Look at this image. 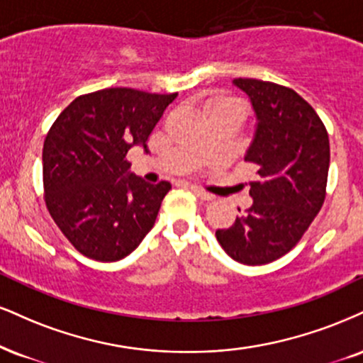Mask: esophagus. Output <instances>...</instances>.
I'll use <instances>...</instances> for the list:
<instances>
[{"mask_svg": "<svg viewBox=\"0 0 363 363\" xmlns=\"http://www.w3.org/2000/svg\"><path fill=\"white\" fill-rule=\"evenodd\" d=\"M191 191H193V193L198 196L201 201H213V199H215V196L206 193V191L201 189V187H198V186H191Z\"/></svg>", "mask_w": 363, "mask_h": 363, "instance_id": "1", "label": "esophagus"}]
</instances>
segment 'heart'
Segmentation results:
<instances>
[{
	"label": "heart",
	"instance_id": "1",
	"mask_svg": "<svg viewBox=\"0 0 363 363\" xmlns=\"http://www.w3.org/2000/svg\"><path fill=\"white\" fill-rule=\"evenodd\" d=\"M225 103H235V101H231V99H221V101H218V104H225Z\"/></svg>",
	"mask_w": 363,
	"mask_h": 363
}]
</instances>
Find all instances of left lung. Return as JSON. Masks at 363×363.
<instances>
[{
    "label": "left lung",
    "instance_id": "left-lung-1",
    "mask_svg": "<svg viewBox=\"0 0 363 363\" xmlns=\"http://www.w3.org/2000/svg\"><path fill=\"white\" fill-rule=\"evenodd\" d=\"M233 84L250 98L255 135L245 160L257 165L253 204L216 240L233 260L264 265L286 255L303 238L325 203L330 140L308 101L291 87L259 79ZM240 211V208H238Z\"/></svg>",
    "mask_w": 363,
    "mask_h": 363
}]
</instances>
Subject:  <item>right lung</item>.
I'll return each instance as SVG.
<instances>
[{
    "label": "right lung",
    "instance_id": "1",
    "mask_svg": "<svg viewBox=\"0 0 363 363\" xmlns=\"http://www.w3.org/2000/svg\"><path fill=\"white\" fill-rule=\"evenodd\" d=\"M177 93L108 87L82 94L57 116L43 142V193L52 220L82 255L115 262L155 223L170 182L128 172L126 154L143 147Z\"/></svg>",
    "mask_w": 363,
    "mask_h": 363
}]
</instances>
